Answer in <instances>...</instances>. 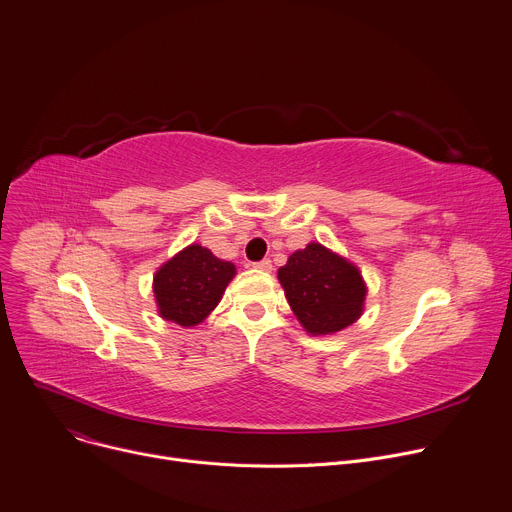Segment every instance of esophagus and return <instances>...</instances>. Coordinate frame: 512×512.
I'll return each instance as SVG.
<instances>
[{"mask_svg": "<svg viewBox=\"0 0 512 512\" xmlns=\"http://www.w3.org/2000/svg\"><path fill=\"white\" fill-rule=\"evenodd\" d=\"M253 267L255 269H261V271H271V261L269 259H261V261H257V263H253Z\"/></svg>", "mask_w": 512, "mask_h": 512, "instance_id": "34e87169", "label": "esophagus"}]
</instances>
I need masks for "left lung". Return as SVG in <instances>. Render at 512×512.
I'll return each instance as SVG.
<instances>
[{
    "mask_svg": "<svg viewBox=\"0 0 512 512\" xmlns=\"http://www.w3.org/2000/svg\"><path fill=\"white\" fill-rule=\"evenodd\" d=\"M277 277L294 314L312 335L337 333L361 316L365 300L361 273L318 243L292 253Z\"/></svg>",
    "mask_w": 512,
    "mask_h": 512,
    "instance_id": "1",
    "label": "left lung"
}]
</instances>
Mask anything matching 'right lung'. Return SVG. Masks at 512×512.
<instances>
[{
	"label": "right lung",
	"mask_w": 512,
	"mask_h": 512,
	"mask_svg": "<svg viewBox=\"0 0 512 512\" xmlns=\"http://www.w3.org/2000/svg\"><path fill=\"white\" fill-rule=\"evenodd\" d=\"M235 265L200 245L185 247L155 273V298L163 318L181 327L202 322L220 302Z\"/></svg>",
	"instance_id": "right-lung-1"
}]
</instances>
